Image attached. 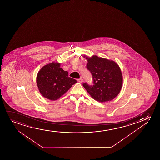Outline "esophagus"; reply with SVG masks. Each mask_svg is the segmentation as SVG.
Wrapping results in <instances>:
<instances>
[{"label":"esophagus","instance_id":"obj_1","mask_svg":"<svg viewBox=\"0 0 160 160\" xmlns=\"http://www.w3.org/2000/svg\"><path fill=\"white\" fill-rule=\"evenodd\" d=\"M78 82H79L80 83H81V82H83V80L82 78H80V79H78Z\"/></svg>","mask_w":160,"mask_h":160}]
</instances>
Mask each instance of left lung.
<instances>
[{"instance_id":"8db88e82","label":"left lung","mask_w":160,"mask_h":160,"mask_svg":"<svg viewBox=\"0 0 160 160\" xmlns=\"http://www.w3.org/2000/svg\"><path fill=\"white\" fill-rule=\"evenodd\" d=\"M83 57L88 60L86 67L93 80L92 85L83 83V87L96 101L101 103L112 101L118 95L122 86V75L118 64L96 55Z\"/></svg>"}]
</instances>
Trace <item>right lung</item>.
Listing matches in <instances>:
<instances>
[{"mask_svg":"<svg viewBox=\"0 0 160 160\" xmlns=\"http://www.w3.org/2000/svg\"><path fill=\"white\" fill-rule=\"evenodd\" d=\"M60 63L53 62L42 67L37 77L38 89L45 98L55 101L62 96L72 85L75 79L68 77V72L60 68Z\"/></svg>","mask_w":160,"mask_h":160,"instance_id":"obj_1","label":"right lung"}]
</instances>
